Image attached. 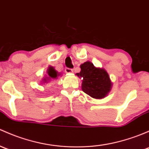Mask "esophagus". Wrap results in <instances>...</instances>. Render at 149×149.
I'll return each instance as SVG.
<instances>
[{
    "label": "esophagus",
    "instance_id": "obj_1",
    "mask_svg": "<svg viewBox=\"0 0 149 149\" xmlns=\"http://www.w3.org/2000/svg\"><path fill=\"white\" fill-rule=\"evenodd\" d=\"M65 72L66 73H73V69L72 68H66L65 69Z\"/></svg>",
    "mask_w": 149,
    "mask_h": 149
}]
</instances>
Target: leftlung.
Instances as JSON below:
<instances>
[{"mask_svg":"<svg viewBox=\"0 0 149 149\" xmlns=\"http://www.w3.org/2000/svg\"><path fill=\"white\" fill-rule=\"evenodd\" d=\"M81 69L77 76L83 79V91L93 98H104L110 91L112 85L107 72L103 68H95L89 61L81 64Z\"/></svg>","mask_w":149,"mask_h":149,"instance_id":"8db88e82","label":"left lung"}]
</instances>
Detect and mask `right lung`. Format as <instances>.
Instances as JSON below:
<instances>
[{"label":"right lung","mask_w":149,"mask_h":149,"mask_svg":"<svg viewBox=\"0 0 149 149\" xmlns=\"http://www.w3.org/2000/svg\"><path fill=\"white\" fill-rule=\"evenodd\" d=\"M48 78H46L47 79H44L45 82H47V80H49L51 79H56L58 76V72L53 67H49V68L48 70Z\"/></svg>","instance_id":"add662e5"}]
</instances>
